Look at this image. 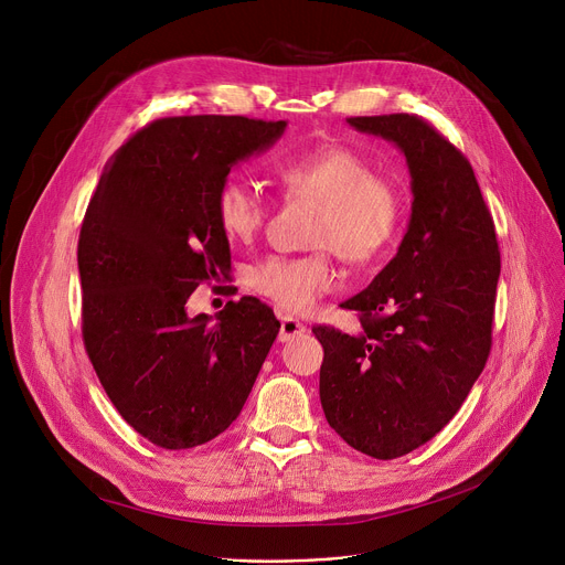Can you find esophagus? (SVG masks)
I'll list each match as a JSON object with an SVG mask.
<instances>
[{"label": "esophagus", "mask_w": 565, "mask_h": 565, "mask_svg": "<svg viewBox=\"0 0 565 565\" xmlns=\"http://www.w3.org/2000/svg\"><path fill=\"white\" fill-rule=\"evenodd\" d=\"M279 322H281V327H279V340H281V342H288V340L299 338V335H303L306 331H309L299 320H295V318H290V316H281Z\"/></svg>", "instance_id": "obj_1"}]
</instances>
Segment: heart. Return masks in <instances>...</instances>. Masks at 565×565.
<instances>
[{"label": "heart", "mask_w": 565, "mask_h": 565, "mask_svg": "<svg viewBox=\"0 0 565 565\" xmlns=\"http://www.w3.org/2000/svg\"><path fill=\"white\" fill-rule=\"evenodd\" d=\"M277 182L284 198L320 204L313 243L333 249L347 264L365 266L381 259L401 236V189L347 146L329 143L286 156L277 164ZM214 210L230 238L249 241L268 218V200L245 178L230 175L216 191ZM247 284L284 311L303 313L333 286V268L327 252L270 254L249 268Z\"/></svg>", "instance_id": "b5f03b06"}]
</instances>
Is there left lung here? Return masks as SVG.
I'll use <instances>...</instances> for the list:
<instances>
[{"label": "left lung", "mask_w": 565, "mask_h": 565, "mask_svg": "<svg viewBox=\"0 0 565 565\" xmlns=\"http://www.w3.org/2000/svg\"><path fill=\"white\" fill-rule=\"evenodd\" d=\"M394 141L413 178V216L394 259L342 309L361 333L313 327L320 401L355 450L394 459L430 441L469 396L491 351L500 249L476 173L417 115L349 117Z\"/></svg>", "instance_id": "1"}]
</instances>
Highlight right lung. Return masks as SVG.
Masks as SVG:
<instances>
[{
    "label": "right lung",
    "mask_w": 565,
    "mask_h": 565,
    "mask_svg": "<svg viewBox=\"0 0 565 565\" xmlns=\"http://www.w3.org/2000/svg\"><path fill=\"white\" fill-rule=\"evenodd\" d=\"M286 121L195 115L135 132L108 162L78 236L83 342L119 415L167 450L207 444L238 417L279 320L241 297L216 316L186 299L232 256L214 200L232 167Z\"/></svg>",
    "instance_id": "add662e5"
}]
</instances>
